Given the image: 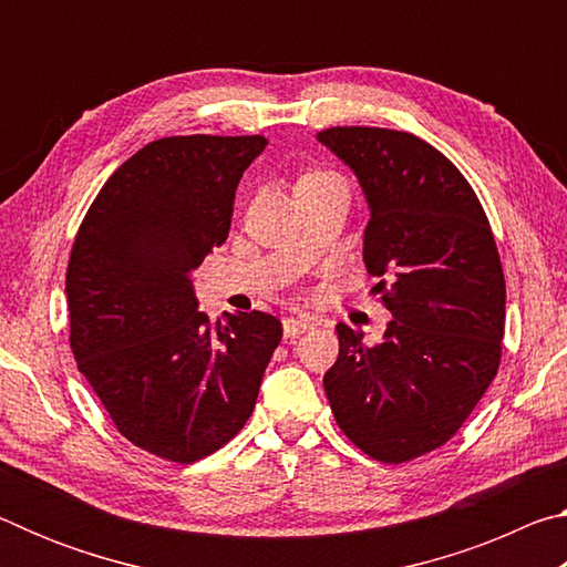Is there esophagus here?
Returning a JSON list of instances; mask_svg holds the SVG:
<instances>
[{
    "label": "esophagus",
    "instance_id": "34e87169",
    "mask_svg": "<svg viewBox=\"0 0 567 567\" xmlns=\"http://www.w3.org/2000/svg\"><path fill=\"white\" fill-rule=\"evenodd\" d=\"M312 328V318H307V315H300V318H285L282 320V330H285V338H295V334H300L305 330Z\"/></svg>",
    "mask_w": 567,
    "mask_h": 567
}]
</instances>
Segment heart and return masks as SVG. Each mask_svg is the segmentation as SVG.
Masks as SVG:
<instances>
[{
    "mask_svg": "<svg viewBox=\"0 0 567 567\" xmlns=\"http://www.w3.org/2000/svg\"><path fill=\"white\" fill-rule=\"evenodd\" d=\"M324 179H340L338 175H334V172H330V169H305L300 177H297V187L300 185H315V182H324Z\"/></svg>",
    "mask_w": 567,
    "mask_h": 567,
    "instance_id": "b5f03b06",
    "label": "heart"
}]
</instances>
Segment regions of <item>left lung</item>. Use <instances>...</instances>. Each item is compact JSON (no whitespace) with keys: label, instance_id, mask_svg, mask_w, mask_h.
<instances>
[{"label":"left lung","instance_id":"obj_1","mask_svg":"<svg viewBox=\"0 0 567 567\" xmlns=\"http://www.w3.org/2000/svg\"><path fill=\"white\" fill-rule=\"evenodd\" d=\"M318 140L364 189L362 260L392 312L378 344L334 328L340 352L322 385L350 443L400 465L445 445L495 380L503 262L475 189L425 140L385 127H330Z\"/></svg>","mask_w":567,"mask_h":567}]
</instances>
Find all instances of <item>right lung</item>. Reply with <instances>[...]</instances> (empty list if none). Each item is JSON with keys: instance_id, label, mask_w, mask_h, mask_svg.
Segmentation results:
<instances>
[{"instance_id": "add662e5", "label": "right lung", "mask_w": 567, "mask_h": 567, "mask_svg": "<svg viewBox=\"0 0 567 567\" xmlns=\"http://www.w3.org/2000/svg\"><path fill=\"white\" fill-rule=\"evenodd\" d=\"M267 140L162 137L120 165L76 229L66 265L70 348L114 427L189 465L252 415L282 322L237 312L209 324L189 275L233 223L235 189Z\"/></svg>"}]
</instances>
